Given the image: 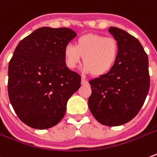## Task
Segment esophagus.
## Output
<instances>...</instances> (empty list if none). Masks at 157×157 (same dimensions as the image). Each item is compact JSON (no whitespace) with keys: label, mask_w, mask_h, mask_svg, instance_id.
I'll use <instances>...</instances> for the list:
<instances>
[{"label":"esophagus","mask_w":157,"mask_h":157,"mask_svg":"<svg viewBox=\"0 0 157 157\" xmlns=\"http://www.w3.org/2000/svg\"><path fill=\"white\" fill-rule=\"evenodd\" d=\"M88 84H89V82H88V81H87L86 79H85V77H82V79H81V85H87Z\"/></svg>","instance_id":"obj_1"}]
</instances>
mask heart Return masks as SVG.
<instances>
[{
  "instance_id": "b5f03b06",
  "label": "heart",
  "mask_w": 157,
  "mask_h": 157,
  "mask_svg": "<svg viewBox=\"0 0 157 157\" xmlns=\"http://www.w3.org/2000/svg\"><path fill=\"white\" fill-rule=\"evenodd\" d=\"M119 44L113 37L89 33L77 38L75 46L64 48V61L69 68H75L83 56L84 69L95 76H103L111 70L118 57Z\"/></svg>"
}]
</instances>
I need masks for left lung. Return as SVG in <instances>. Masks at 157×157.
<instances>
[{"label": "left lung", "mask_w": 157, "mask_h": 157, "mask_svg": "<svg viewBox=\"0 0 157 157\" xmlns=\"http://www.w3.org/2000/svg\"><path fill=\"white\" fill-rule=\"evenodd\" d=\"M109 32L119 44V54L111 70L89 81V108L98 122L118 126L133 119L144 103L150 86L148 58L133 36L117 27Z\"/></svg>", "instance_id": "8db88e82"}]
</instances>
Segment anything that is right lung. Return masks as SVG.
<instances>
[{
  "label": "right lung",
  "mask_w": 157,
  "mask_h": 157,
  "mask_svg": "<svg viewBox=\"0 0 157 157\" xmlns=\"http://www.w3.org/2000/svg\"><path fill=\"white\" fill-rule=\"evenodd\" d=\"M76 36L68 28L42 27L17 44L9 64L8 93L19 119L46 129L61 121L81 76L64 61V48Z\"/></svg>",
  "instance_id": "add662e5"
}]
</instances>
